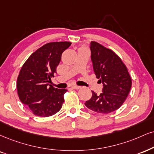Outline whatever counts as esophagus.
Segmentation results:
<instances>
[{
	"instance_id": "esophagus-1",
	"label": "esophagus",
	"mask_w": 154,
	"mask_h": 154,
	"mask_svg": "<svg viewBox=\"0 0 154 154\" xmlns=\"http://www.w3.org/2000/svg\"><path fill=\"white\" fill-rule=\"evenodd\" d=\"M80 88H81V86H76V85H73V86H71V88H73V89H79Z\"/></svg>"
}]
</instances>
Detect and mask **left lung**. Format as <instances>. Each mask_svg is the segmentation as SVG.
Here are the masks:
<instances>
[{"instance_id": "obj_1", "label": "left lung", "mask_w": 154, "mask_h": 154, "mask_svg": "<svg viewBox=\"0 0 154 154\" xmlns=\"http://www.w3.org/2000/svg\"><path fill=\"white\" fill-rule=\"evenodd\" d=\"M90 48L95 74L103 88L100 95L92 91L91 98L85 105L93 111L106 114L123 105L132 81L126 65L116 53L96 41H91Z\"/></svg>"}]
</instances>
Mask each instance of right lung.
<instances>
[{"label": "right lung", "instance_id": "right-lung-1", "mask_svg": "<svg viewBox=\"0 0 154 154\" xmlns=\"http://www.w3.org/2000/svg\"><path fill=\"white\" fill-rule=\"evenodd\" d=\"M71 42H52L33 52L23 65L17 79V91L23 103L34 115L48 117L61 109L67 89H58L49 84L56 73L61 55Z\"/></svg>", "mask_w": 154, "mask_h": 154}]
</instances>
